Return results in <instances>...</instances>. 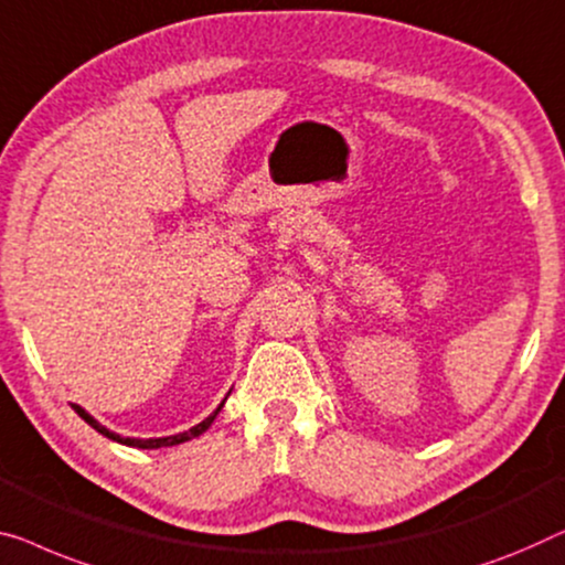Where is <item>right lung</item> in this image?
<instances>
[{
	"mask_svg": "<svg viewBox=\"0 0 565 565\" xmlns=\"http://www.w3.org/2000/svg\"><path fill=\"white\" fill-rule=\"evenodd\" d=\"M226 397H228V395H226ZM226 397L222 399V403H218L216 411L211 413L209 418H203L199 425H193V428H188V430H183V433H175V436H162V438H129V436H119V433L109 430V428H106V425H102L99 420H96L94 415H88L81 405H73V411H76V413L81 415V418H84L88 425H92L94 430H99L102 436H106V438L117 440V444H125V446H132V448H162V446H178V444H185V440L199 438L201 433H206V430L211 428V423L216 420V415L222 413V407H224V403H226Z\"/></svg>",
	"mask_w": 565,
	"mask_h": 565,
	"instance_id": "1",
	"label": "right lung"
}]
</instances>
